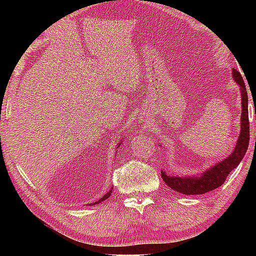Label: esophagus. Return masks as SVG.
Masks as SVG:
<instances>
[{
  "instance_id": "obj_1",
  "label": "esophagus",
  "mask_w": 256,
  "mask_h": 256,
  "mask_svg": "<svg viewBox=\"0 0 256 256\" xmlns=\"http://www.w3.org/2000/svg\"><path fill=\"white\" fill-rule=\"evenodd\" d=\"M141 118H142V116H141Z\"/></svg>"
}]
</instances>
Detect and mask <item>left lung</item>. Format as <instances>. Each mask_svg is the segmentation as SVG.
<instances>
[{"instance_id":"obj_1","label":"left lung","mask_w":256,"mask_h":256,"mask_svg":"<svg viewBox=\"0 0 256 256\" xmlns=\"http://www.w3.org/2000/svg\"><path fill=\"white\" fill-rule=\"evenodd\" d=\"M233 80L240 86L241 92V127L236 144L230 156L204 172L194 176H169L166 171H160L162 180L168 186L183 194H202L222 186L232 170L239 166L250 144V120H248V94L242 76L236 70H232Z\"/></svg>"}]
</instances>
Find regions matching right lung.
<instances>
[{"mask_svg": "<svg viewBox=\"0 0 256 256\" xmlns=\"http://www.w3.org/2000/svg\"><path fill=\"white\" fill-rule=\"evenodd\" d=\"M120 144H122V141H120V143H118V146H116V149L118 148V146H120ZM112 191H113V188H110V190L107 192V194H104L102 196V197H101V198L99 199V200H98L96 202H93V204H90V205H96V204H100V202H104V200H106V199H107V198H110V194H112Z\"/></svg>", "mask_w": 256, "mask_h": 256, "instance_id": "1", "label": "right lung"}]
</instances>
